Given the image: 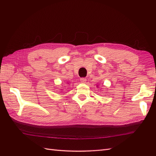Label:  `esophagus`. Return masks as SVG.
Here are the masks:
<instances>
[{
	"label": "esophagus",
	"mask_w": 156,
	"mask_h": 156,
	"mask_svg": "<svg viewBox=\"0 0 156 156\" xmlns=\"http://www.w3.org/2000/svg\"><path fill=\"white\" fill-rule=\"evenodd\" d=\"M80 81L81 83H85L86 81V79L84 78V77H82L80 79Z\"/></svg>",
	"instance_id": "34e87169"
}]
</instances>
